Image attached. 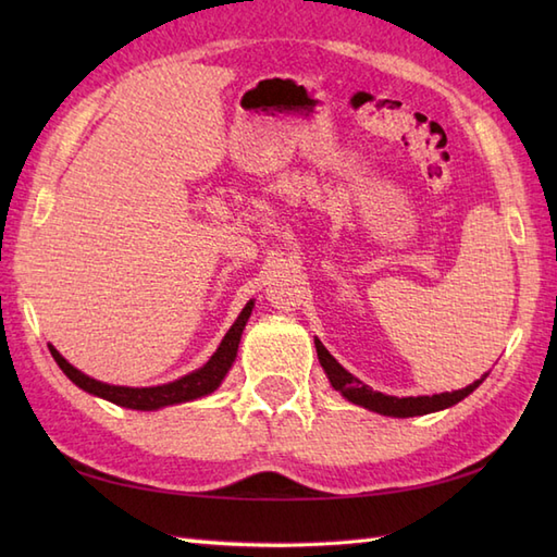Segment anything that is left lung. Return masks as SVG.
<instances>
[{
    "instance_id": "left-lung-1",
    "label": "left lung",
    "mask_w": 557,
    "mask_h": 557,
    "mask_svg": "<svg viewBox=\"0 0 557 557\" xmlns=\"http://www.w3.org/2000/svg\"><path fill=\"white\" fill-rule=\"evenodd\" d=\"M315 351H318V361H321L323 371L330 377V385H333L337 393H342V397L354 401V405H359V407L383 413V417L407 419V417H423V413L447 409V407H453V405H457V401L465 399L467 395L474 393V389L483 381H486V375H483L471 385L455 389V393H441V395H433V397H393V395L375 393V389H371L369 385H363L349 371L342 369L333 354H330L323 347L321 339H315Z\"/></svg>"
}]
</instances>
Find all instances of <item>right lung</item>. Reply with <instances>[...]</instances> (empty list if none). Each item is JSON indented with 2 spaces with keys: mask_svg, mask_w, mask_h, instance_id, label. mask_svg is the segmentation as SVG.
Segmentation results:
<instances>
[{
  "mask_svg": "<svg viewBox=\"0 0 557 557\" xmlns=\"http://www.w3.org/2000/svg\"><path fill=\"white\" fill-rule=\"evenodd\" d=\"M253 311V301H248L244 306V311L236 318L234 325L227 330V335L220 342L218 351L212 354L206 366H200L198 371L188 373L180 381L168 383V385H156V387H124V385H108L100 383L96 377H90L86 373H81L78 369H74L62 354H59L52 345L50 351L57 361L59 369L64 371V375L69 377L71 383L78 385L86 393L102 397L112 401V405H120L126 409H138V411H152V409H162L170 405H182V401H191L198 397L210 395L212 389H218L220 383L224 381V375L232 369V363L236 359V349H239L242 342V333L246 327L248 315Z\"/></svg>",
  "mask_w": 557,
  "mask_h": 557,
  "instance_id": "add662e5",
  "label": "right lung"
}]
</instances>
